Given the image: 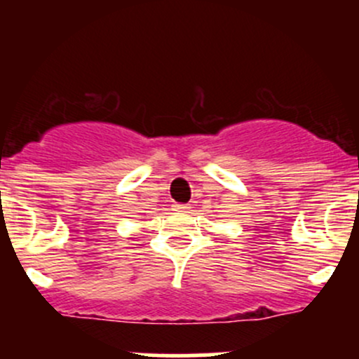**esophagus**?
<instances>
[{
    "label": "esophagus",
    "instance_id": "1",
    "mask_svg": "<svg viewBox=\"0 0 359 359\" xmlns=\"http://www.w3.org/2000/svg\"><path fill=\"white\" fill-rule=\"evenodd\" d=\"M189 208H191L189 205H180V203H173V210H175V212H187Z\"/></svg>",
    "mask_w": 359,
    "mask_h": 359
}]
</instances>
